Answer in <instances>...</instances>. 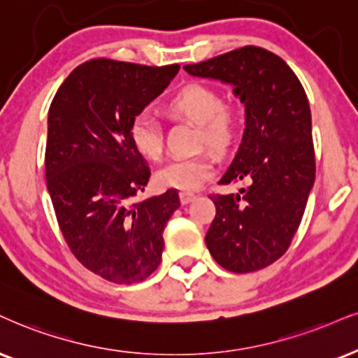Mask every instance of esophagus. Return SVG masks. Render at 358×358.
<instances>
[{
  "mask_svg": "<svg viewBox=\"0 0 358 358\" xmlns=\"http://www.w3.org/2000/svg\"><path fill=\"white\" fill-rule=\"evenodd\" d=\"M179 199H180V204H189V202H192L194 199H196V194H194V192H180Z\"/></svg>",
  "mask_w": 358,
  "mask_h": 358,
  "instance_id": "esophagus-1",
  "label": "esophagus"
}]
</instances>
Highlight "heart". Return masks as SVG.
Listing matches in <instances>:
<instances>
[{
  "instance_id": "obj_1",
  "label": "heart",
  "mask_w": 358,
  "mask_h": 358,
  "mask_svg": "<svg viewBox=\"0 0 358 358\" xmlns=\"http://www.w3.org/2000/svg\"><path fill=\"white\" fill-rule=\"evenodd\" d=\"M167 113L186 119L201 127V143L224 152L234 144L239 132V114L232 104L222 103L219 91L213 86L191 83L180 87L166 104ZM129 136L141 156L157 161L162 156V129L156 117L141 113L131 121ZM214 172L210 156L176 159L157 171L156 179L162 187L182 192L196 191Z\"/></svg>"
}]
</instances>
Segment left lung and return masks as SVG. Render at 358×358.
I'll return each instance as SVG.
<instances>
[{"label":"left lung","instance_id":"obj_1","mask_svg":"<svg viewBox=\"0 0 358 358\" xmlns=\"http://www.w3.org/2000/svg\"><path fill=\"white\" fill-rule=\"evenodd\" d=\"M196 78L231 85L245 106V129L220 184L245 182L239 194L210 196L215 217L206 245L236 273L275 262L289 249L315 180L310 106L284 59L257 46L184 66Z\"/></svg>","mask_w":358,"mask_h":358}]
</instances>
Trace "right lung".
<instances>
[{"label":"right lung","instance_id":"add662e5","mask_svg":"<svg viewBox=\"0 0 358 358\" xmlns=\"http://www.w3.org/2000/svg\"><path fill=\"white\" fill-rule=\"evenodd\" d=\"M178 71L91 59L64 79L48 113L44 166L57 224L79 262L114 284L156 271L162 232L180 206L174 189L134 202L151 169L129 136L132 119Z\"/></svg>","mask_w":358,"mask_h":358}]
</instances>
